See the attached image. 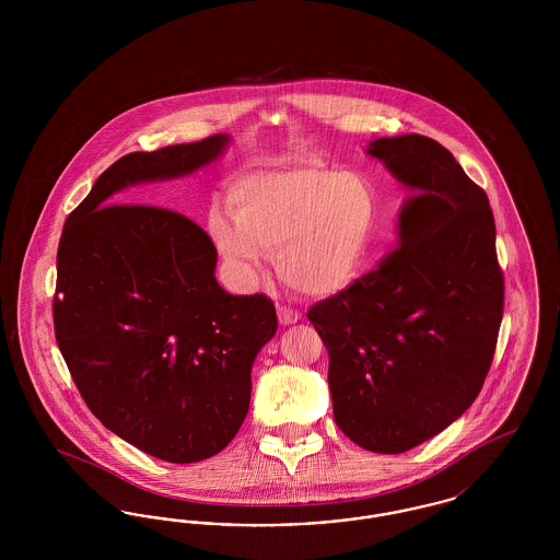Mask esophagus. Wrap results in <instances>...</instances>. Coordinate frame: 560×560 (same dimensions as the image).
I'll return each mask as SVG.
<instances>
[{"mask_svg": "<svg viewBox=\"0 0 560 560\" xmlns=\"http://www.w3.org/2000/svg\"><path fill=\"white\" fill-rule=\"evenodd\" d=\"M277 315H279V323L281 325H293V323H298L300 317H302L298 311H293L290 306H279Z\"/></svg>", "mask_w": 560, "mask_h": 560, "instance_id": "obj_1", "label": "esophagus"}]
</instances>
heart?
<instances>
[{"label": "heart", "instance_id": "1", "mask_svg": "<svg viewBox=\"0 0 560 560\" xmlns=\"http://www.w3.org/2000/svg\"><path fill=\"white\" fill-rule=\"evenodd\" d=\"M233 215L210 212L222 256L245 279H256L268 256L292 290L325 298L347 290L370 252L380 199L359 172L288 167L260 172L231 188Z\"/></svg>", "mask_w": 560, "mask_h": 560}]
</instances>
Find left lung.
Returning <instances> with one entry per match:
<instances>
[{
  "instance_id": "left-lung-1",
  "label": "left lung",
  "mask_w": 560,
  "mask_h": 560,
  "mask_svg": "<svg viewBox=\"0 0 560 560\" xmlns=\"http://www.w3.org/2000/svg\"><path fill=\"white\" fill-rule=\"evenodd\" d=\"M411 197L399 243L375 270L308 311L329 354L334 420L352 443L402 453L479 397L504 313L489 199L452 153L420 133L377 138Z\"/></svg>"
}]
</instances>
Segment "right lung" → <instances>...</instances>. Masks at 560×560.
Here are the masks:
<instances>
[{
	"label": "right lung",
	"instance_id": "add662e5",
	"mask_svg": "<svg viewBox=\"0 0 560 560\" xmlns=\"http://www.w3.org/2000/svg\"><path fill=\"white\" fill-rule=\"evenodd\" d=\"M229 142L215 133L115 161L69 213L56 256L54 331L81 397L110 432L172 464L233 441L277 313L262 293L218 285L212 240L187 215L115 195L188 176Z\"/></svg>",
	"mask_w": 560,
	"mask_h": 560
}]
</instances>
